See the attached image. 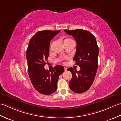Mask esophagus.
<instances>
[{
  "label": "esophagus",
  "mask_w": 121,
  "mask_h": 121,
  "mask_svg": "<svg viewBox=\"0 0 121 121\" xmlns=\"http://www.w3.org/2000/svg\"><path fill=\"white\" fill-rule=\"evenodd\" d=\"M65 71H66V70H67V68L65 67Z\"/></svg>",
  "instance_id": "34e87169"
}]
</instances>
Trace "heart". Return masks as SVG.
<instances>
[{
    "mask_svg": "<svg viewBox=\"0 0 121 121\" xmlns=\"http://www.w3.org/2000/svg\"><path fill=\"white\" fill-rule=\"evenodd\" d=\"M69 42H73V40H72L71 39H70V38H66V39H65V41H64V43Z\"/></svg>",
    "mask_w": 121,
    "mask_h": 121,
    "instance_id": "heart-1",
    "label": "heart"
}]
</instances>
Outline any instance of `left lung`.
<instances>
[{
  "label": "left lung",
  "instance_id": "1",
  "mask_svg": "<svg viewBox=\"0 0 121 121\" xmlns=\"http://www.w3.org/2000/svg\"><path fill=\"white\" fill-rule=\"evenodd\" d=\"M68 34L72 35L76 40L77 46L73 60L79 65L81 70L77 71L72 68L68 71L72 74L69 82L71 91L80 94L85 92L91 86L97 73L99 48L96 38L87 30L78 29L65 30Z\"/></svg>",
  "mask_w": 121,
  "mask_h": 121
}]
</instances>
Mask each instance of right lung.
Returning a JSON list of instances; mask_svg holds the SVG:
<instances>
[{"instance_id":"obj_1","label":"right lung","mask_w":121,"mask_h":121,"mask_svg":"<svg viewBox=\"0 0 121 121\" xmlns=\"http://www.w3.org/2000/svg\"><path fill=\"white\" fill-rule=\"evenodd\" d=\"M60 32L49 30L37 32L30 38L26 50L30 81L35 89L43 95H50L56 91L59 77L65 71L60 65H56L51 71L44 68L49 56L50 41Z\"/></svg>"}]
</instances>
